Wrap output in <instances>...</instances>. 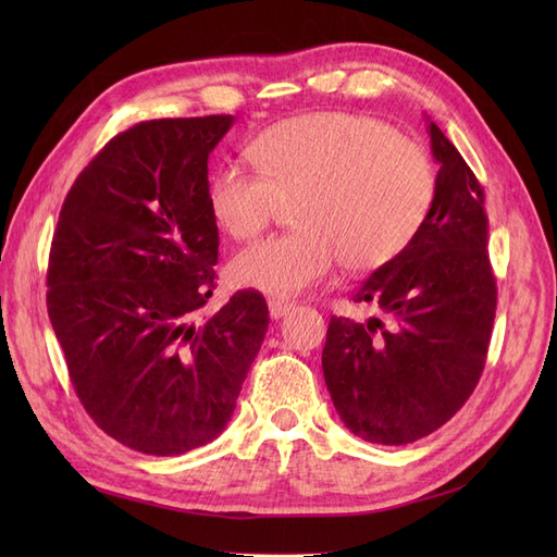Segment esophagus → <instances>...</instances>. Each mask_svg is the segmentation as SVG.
Masks as SVG:
<instances>
[{"instance_id":"34e87169","label":"esophagus","mask_w":557,"mask_h":557,"mask_svg":"<svg viewBox=\"0 0 557 557\" xmlns=\"http://www.w3.org/2000/svg\"><path fill=\"white\" fill-rule=\"evenodd\" d=\"M295 309L293 301H285V299H269V315L274 320L283 318L285 313H290Z\"/></svg>"}]
</instances>
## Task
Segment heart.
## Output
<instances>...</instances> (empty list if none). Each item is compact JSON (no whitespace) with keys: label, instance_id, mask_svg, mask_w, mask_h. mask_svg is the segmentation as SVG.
<instances>
[{"label":"heart","instance_id":"b5f03b06","mask_svg":"<svg viewBox=\"0 0 557 557\" xmlns=\"http://www.w3.org/2000/svg\"><path fill=\"white\" fill-rule=\"evenodd\" d=\"M258 170L225 164L211 176L209 207L230 237L260 234L283 201H297L295 234L237 252L230 274L269 295H297L342 260L369 272L395 260L423 227L436 178L428 153L379 117L305 113L250 144Z\"/></svg>","mask_w":557,"mask_h":557}]
</instances>
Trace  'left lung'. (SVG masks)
<instances>
[{
  "label": "left lung",
  "mask_w": 557,
  "mask_h": 557,
  "mask_svg": "<svg viewBox=\"0 0 557 557\" xmlns=\"http://www.w3.org/2000/svg\"><path fill=\"white\" fill-rule=\"evenodd\" d=\"M440 164L432 209L395 260L352 295L376 305L367 323L332 315L323 374L342 423L369 444L432 434L474 393L497 309L483 188L430 117Z\"/></svg>",
  "instance_id": "1"
}]
</instances>
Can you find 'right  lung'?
Here are the masks:
<instances>
[{"mask_svg":"<svg viewBox=\"0 0 557 557\" xmlns=\"http://www.w3.org/2000/svg\"><path fill=\"white\" fill-rule=\"evenodd\" d=\"M234 115L162 117L113 137L66 195L48 260V315L74 391L115 442L181 455L213 442L237 407L269 325L215 288L209 156Z\"/></svg>","mask_w":557,"mask_h":557,"instance_id":"right-lung-1","label":"right lung"}]
</instances>
